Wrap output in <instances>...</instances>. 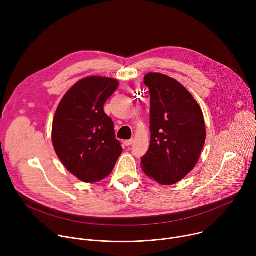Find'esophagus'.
<instances>
[{
  "mask_svg": "<svg viewBox=\"0 0 256 256\" xmlns=\"http://www.w3.org/2000/svg\"><path fill=\"white\" fill-rule=\"evenodd\" d=\"M132 142H134V140H132V138L124 140V144H126V146H130V144H132Z\"/></svg>",
  "mask_w": 256,
  "mask_h": 256,
  "instance_id": "34e87169",
  "label": "esophagus"
}]
</instances>
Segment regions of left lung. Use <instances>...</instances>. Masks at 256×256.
<instances>
[{
    "label": "left lung",
    "mask_w": 256,
    "mask_h": 256,
    "mask_svg": "<svg viewBox=\"0 0 256 256\" xmlns=\"http://www.w3.org/2000/svg\"><path fill=\"white\" fill-rule=\"evenodd\" d=\"M151 142L142 168L163 186L184 178L196 166L206 140L204 114L192 95L176 80L149 72Z\"/></svg>",
    "instance_id": "obj_1"
}]
</instances>
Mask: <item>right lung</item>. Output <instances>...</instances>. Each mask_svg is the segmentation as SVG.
<instances>
[{
	"label": "right lung",
	"instance_id": "add662e5",
	"mask_svg": "<svg viewBox=\"0 0 256 256\" xmlns=\"http://www.w3.org/2000/svg\"><path fill=\"white\" fill-rule=\"evenodd\" d=\"M118 87L112 78L82 79L66 93L56 112L52 134L56 153L84 182L108 176L122 153L114 122L104 112V103Z\"/></svg>",
	"mask_w": 256,
	"mask_h": 256
}]
</instances>
